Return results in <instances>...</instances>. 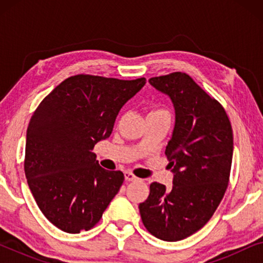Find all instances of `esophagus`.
<instances>
[{
    "label": "esophagus",
    "mask_w": 263,
    "mask_h": 263,
    "mask_svg": "<svg viewBox=\"0 0 263 263\" xmlns=\"http://www.w3.org/2000/svg\"><path fill=\"white\" fill-rule=\"evenodd\" d=\"M124 177H125V181H128V182H130V181H136V179H138V177H136V176L133 175L132 172H125V174H124Z\"/></svg>",
    "instance_id": "34e87169"
}]
</instances>
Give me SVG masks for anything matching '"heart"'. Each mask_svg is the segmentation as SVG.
Instances as JSON below:
<instances>
[{"label":"heart","mask_w":263,"mask_h":263,"mask_svg":"<svg viewBox=\"0 0 263 263\" xmlns=\"http://www.w3.org/2000/svg\"><path fill=\"white\" fill-rule=\"evenodd\" d=\"M149 114H168L165 109H161V107H157V109H153Z\"/></svg>","instance_id":"b5f03b06"}]
</instances>
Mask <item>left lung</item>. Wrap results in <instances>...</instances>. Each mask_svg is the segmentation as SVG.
Listing matches in <instances>:
<instances>
[{
	"label": "left lung",
	"instance_id": "8db88e82",
	"mask_svg": "<svg viewBox=\"0 0 263 263\" xmlns=\"http://www.w3.org/2000/svg\"><path fill=\"white\" fill-rule=\"evenodd\" d=\"M170 97L176 122L165 154L174 172L170 190L153 182L139 204L147 231L166 242L192 236L207 224L228 189L233 134L221 104L188 74L176 71L149 79Z\"/></svg>",
	"mask_w": 263,
	"mask_h": 263
}]
</instances>
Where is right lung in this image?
<instances>
[{
  "mask_svg": "<svg viewBox=\"0 0 263 263\" xmlns=\"http://www.w3.org/2000/svg\"><path fill=\"white\" fill-rule=\"evenodd\" d=\"M146 84L79 74L52 89L32 115L26 133L25 175L46 219L64 232L92 229L123 184L93 147L109 138L122 106Z\"/></svg>",
  "mask_w": 263,
  "mask_h": 263,
  "instance_id": "1",
  "label": "right lung"
}]
</instances>
